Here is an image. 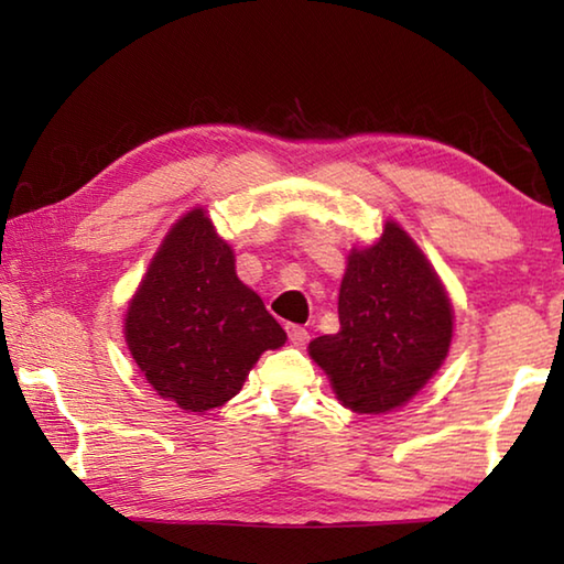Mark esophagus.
I'll use <instances>...</instances> for the list:
<instances>
[{
  "label": "esophagus",
  "mask_w": 564,
  "mask_h": 564,
  "mask_svg": "<svg viewBox=\"0 0 564 564\" xmlns=\"http://www.w3.org/2000/svg\"><path fill=\"white\" fill-rule=\"evenodd\" d=\"M285 330H289V338H291V343L293 346H305V343H308V330H305L303 326H285Z\"/></svg>",
  "instance_id": "obj_1"
}]
</instances>
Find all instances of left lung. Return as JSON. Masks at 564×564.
<instances>
[{
    "mask_svg": "<svg viewBox=\"0 0 564 564\" xmlns=\"http://www.w3.org/2000/svg\"><path fill=\"white\" fill-rule=\"evenodd\" d=\"M340 330L308 352L333 393L360 415L405 405L443 366L453 340V305L431 261L388 221L378 241L352 248L338 295Z\"/></svg>",
    "mask_w": 564,
    "mask_h": 564,
    "instance_id": "left-lung-1",
    "label": "left lung"
}]
</instances>
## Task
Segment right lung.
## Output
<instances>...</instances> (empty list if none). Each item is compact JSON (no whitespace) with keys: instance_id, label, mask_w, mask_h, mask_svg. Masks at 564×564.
Returning a JSON list of instances; mask_svg holds the SVG:
<instances>
[{"instance_id":"obj_1","label":"right lung","mask_w":564,"mask_h":564,"mask_svg":"<svg viewBox=\"0 0 564 564\" xmlns=\"http://www.w3.org/2000/svg\"><path fill=\"white\" fill-rule=\"evenodd\" d=\"M123 336L141 373L186 413L224 405L285 330L238 281L231 246L204 208L171 226L133 293Z\"/></svg>"}]
</instances>
